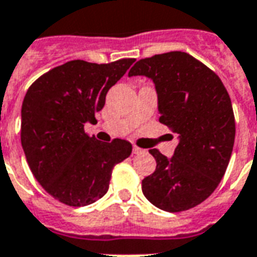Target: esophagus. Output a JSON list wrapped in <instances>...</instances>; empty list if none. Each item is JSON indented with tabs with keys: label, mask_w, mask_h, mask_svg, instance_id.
I'll return each instance as SVG.
<instances>
[{
	"label": "esophagus",
	"mask_w": 257,
	"mask_h": 257,
	"mask_svg": "<svg viewBox=\"0 0 257 257\" xmlns=\"http://www.w3.org/2000/svg\"><path fill=\"white\" fill-rule=\"evenodd\" d=\"M146 151L142 150V148H139L137 146H133V154L135 155H140V154H144Z\"/></svg>",
	"instance_id": "34e87169"
}]
</instances>
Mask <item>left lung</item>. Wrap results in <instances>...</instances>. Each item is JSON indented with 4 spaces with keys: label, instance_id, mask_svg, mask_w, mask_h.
Returning a JSON list of instances; mask_svg holds the SVG:
<instances>
[{
    "label": "left lung",
    "instance_id": "obj_1",
    "mask_svg": "<svg viewBox=\"0 0 257 257\" xmlns=\"http://www.w3.org/2000/svg\"><path fill=\"white\" fill-rule=\"evenodd\" d=\"M133 75L154 81L159 121L179 135L171 159L150 150L156 168L143 179V193L164 211L189 210L210 197L228 167L236 135L230 97L220 76L181 51L140 59Z\"/></svg>",
    "mask_w": 257,
    "mask_h": 257
}]
</instances>
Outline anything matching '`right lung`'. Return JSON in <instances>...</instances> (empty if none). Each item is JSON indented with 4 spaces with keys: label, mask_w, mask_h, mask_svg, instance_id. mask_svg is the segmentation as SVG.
<instances>
[{
    "label": "right lung",
    "mask_w": 257,
    "mask_h": 257,
    "mask_svg": "<svg viewBox=\"0 0 257 257\" xmlns=\"http://www.w3.org/2000/svg\"><path fill=\"white\" fill-rule=\"evenodd\" d=\"M133 62L71 60L29 86L21 107V146L33 176L59 202L72 207L95 202L106 194L115 164L132 152L126 140L90 137L85 124L97 122L107 91Z\"/></svg>",
    "instance_id": "1"
}]
</instances>
